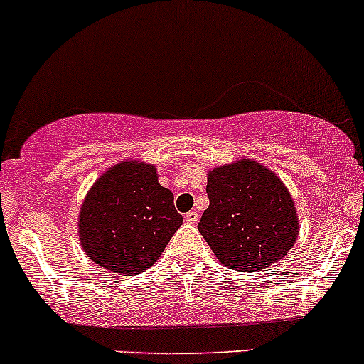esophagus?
Instances as JSON below:
<instances>
[{
	"instance_id": "obj_1",
	"label": "esophagus",
	"mask_w": 364,
	"mask_h": 364,
	"mask_svg": "<svg viewBox=\"0 0 364 364\" xmlns=\"http://www.w3.org/2000/svg\"><path fill=\"white\" fill-rule=\"evenodd\" d=\"M185 220H186V223H197V222H199V213L188 211L185 215Z\"/></svg>"
}]
</instances>
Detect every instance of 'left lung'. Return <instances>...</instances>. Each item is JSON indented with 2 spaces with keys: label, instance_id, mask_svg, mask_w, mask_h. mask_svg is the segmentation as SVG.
<instances>
[{
  "label": "left lung",
  "instance_id": "left-lung-1",
  "mask_svg": "<svg viewBox=\"0 0 364 364\" xmlns=\"http://www.w3.org/2000/svg\"><path fill=\"white\" fill-rule=\"evenodd\" d=\"M199 232L230 269L260 271L287 255L299 232L292 197L277 174L241 159L208 174Z\"/></svg>",
  "mask_w": 364,
  "mask_h": 364
}]
</instances>
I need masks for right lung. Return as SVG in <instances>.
I'll use <instances>...</instances> for the list:
<instances>
[{"label":"right lung","mask_w":364,"mask_h":364,"mask_svg":"<svg viewBox=\"0 0 364 364\" xmlns=\"http://www.w3.org/2000/svg\"><path fill=\"white\" fill-rule=\"evenodd\" d=\"M174 196L156 167L127 160L100 176L79 213V240L93 262L134 277L153 266L181 227Z\"/></svg>","instance_id":"obj_1"}]
</instances>
